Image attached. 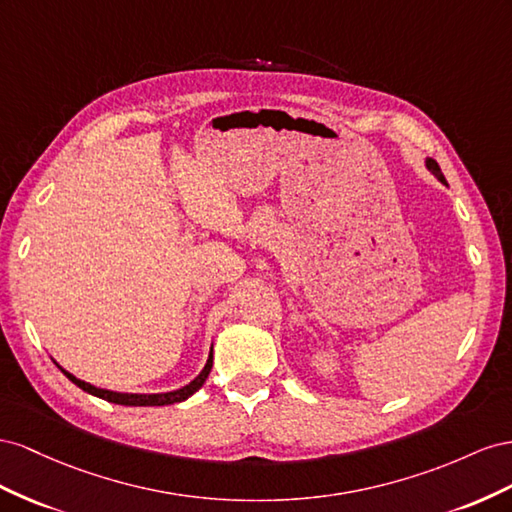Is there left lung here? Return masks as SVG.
I'll list each match as a JSON object with an SVG mask.
<instances>
[{"mask_svg": "<svg viewBox=\"0 0 512 512\" xmlns=\"http://www.w3.org/2000/svg\"><path fill=\"white\" fill-rule=\"evenodd\" d=\"M427 169H429V171H431V173L435 175V178H437V180H440L442 184H446V178H444V175H442V169H440V165H437V163H435V160H433V158H427Z\"/></svg>", "mask_w": 512, "mask_h": 512, "instance_id": "obj_1", "label": "left lung"}]
</instances>
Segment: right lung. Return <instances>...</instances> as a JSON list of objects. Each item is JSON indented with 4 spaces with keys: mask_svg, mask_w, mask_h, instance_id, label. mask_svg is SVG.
<instances>
[{
    "mask_svg": "<svg viewBox=\"0 0 512 512\" xmlns=\"http://www.w3.org/2000/svg\"><path fill=\"white\" fill-rule=\"evenodd\" d=\"M210 369H212V352H210V358L206 362V367H203V371L193 379L191 384L180 388V390H173V392H160V394H126V392H113V390H105V388H96L92 384L87 382H81V379H77L75 375H70L68 371L62 369V373L70 379L72 384H77L81 390L94 394V397H100L105 399L109 403H118V405H171V403H180L184 399L191 397L193 392H197L203 382H206L208 375H210Z\"/></svg>",
    "mask_w": 512,
    "mask_h": 512,
    "instance_id": "right-lung-1",
    "label": "right lung"
}]
</instances>
